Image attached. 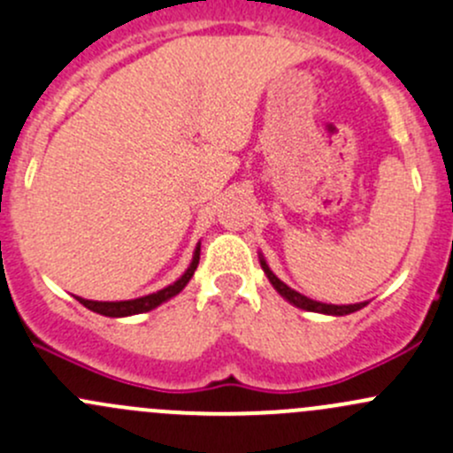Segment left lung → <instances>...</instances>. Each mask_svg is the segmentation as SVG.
<instances>
[{
	"mask_svg": "<svg viewBox=\"0 0 453 453\" xmlns=\"http://www.w3.org/2000/svg\"><path fill=\"white\" fill-rule=\"evenodd\" d=\"M259 264H262V271L266 273L268 281L273 284V288L277 290V293L281 295V297L286 299L288 303H293V306L302 308V311H308V312H321V315H334V317H342V315H350V312H357L361 311V308L365 306V302H359V303H342V306H337V303H324V302H315V299L306 297V295L297 293L295 288H290V286H286L284 281L280 280V277L275 275V273L271 271V266L266 264V259H264V255L259 253Z\"/></svg>",
	"mask_w": 453,
	"mask_h": 453,
	"instance_id": "1",
	"label": "left lung"
}]
</instances>
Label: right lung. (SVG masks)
<instances>
[{"instance_id": "right-lung-1", "label": "right lung", "mask_w": 453, "mask_h": 453, "mask_svg": "<svg viewBox=\"0 0 453 453\" xmlns=\"http://www.w3.org/2000/svg\"><path fill=\"white\" fill-rule=\"evenodd\" d=\"M198 262H200V244L196 246L194 257H191V264L187 266V271L182 273V275L178 277L173 284L165 286V288L156 290V293L142 295V297H136V299H125V302H94V299H83V297H76V299H79V302L83 303L85 308H89L92 312H98V315H105V317L141 315V312L154 311V308H158L160 303H165V302H169L172 297H176V295L180 293L187 284H189V280L194 277L196 268H198Z\"/></svg>"}]
</instances>
